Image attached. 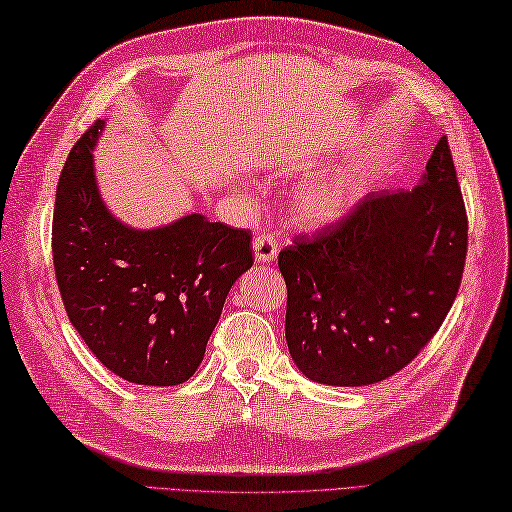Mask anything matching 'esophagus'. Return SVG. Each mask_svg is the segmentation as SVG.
<instances>
[{
  "mask_svg": "<svg viewBox=\"0 0 512 512\" xmlns=\"http://www.w3.org/2000/svg\"><path fill=\"white\" fill-rule=\"evenodd\" d=\"M253 250H255V259H257V262H262V264L273 262V259H277V253H279V246H277L275 235L264 233V235L255 237Z\"/></svg>",
  "mask_w": 512,
  "mask_h": 512,
  "instance_id": "esophagus-1",
  "label": "esophagus"
}]
</instances>
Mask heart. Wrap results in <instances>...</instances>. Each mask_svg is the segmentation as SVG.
Masks as SVG:
<instances>
[{
  "label": "heart",
  "mask_w": 512,
  "mask_h": 512,
  "mask_svg": "<svg viewBox=\"0 0 512 512\" xmlns=\"http://www.w3.org/2000/svg\"><path fill=\"white\" fill-rule=\"evenodd\" d=\"M358 191H361V180L354 171L312 178L297 189L295 211L306 224H328L352 209Z\"/></svg>",
  "instance_id": "heart-1"
}]
</instances>
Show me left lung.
<instances>
[{
    "label": "left lung",
    "instance_id": "1",
    "mask_svg": "<svg viewBox=\"0 0 512 512\" xmlns=\"http://www.w3.org/2000/svg\"><path fill=\"white\" fill-rule=\"evenodd\" d=\"M469 222L447 136L418 187L369 193L279 253L286 341L314 383L363 387L407 367L458 295Z\"/></svg>",
    "mask_w": 512,
    "mask_h": 512
}]
</instances>
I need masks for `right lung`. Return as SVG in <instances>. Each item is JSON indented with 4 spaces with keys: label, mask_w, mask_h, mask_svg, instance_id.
Listing matches in <instances>:
<instances>
[{
    "label": "right lung",
    "mask_w": 512,
    "mask_h": 512,
    "mask_svg": "<svg viewBox=\"0 0 512 512\" xmlns=\"http://www.w3.org/2000/svg\"><path fill=\"white\" fill-rule=\"evenodd\" d=\"M105 121L72 147L52 217V259L70 323L129 383L169 387L200 367L228 290L253 266L250 231L189 213L138 231L101 200L92 149Z\"/></svg>",
    "instance_id": "right-lung-1"
}]
</instances>
